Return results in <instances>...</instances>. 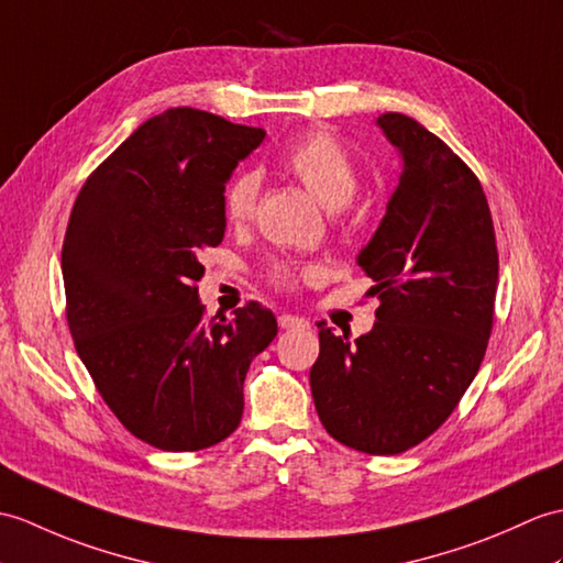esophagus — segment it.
Instances as JSON below:
<instances>
[{"label":"esophagus","mask_w":563,"mask_h":563,"mask_svg":"<svg viewBox=\"0 0 563 563\" xmlns=\"http://www.w3.org/2000/svg\"><path fill=\"white\" fill-rule=\"evenodd\" d=\"M278 325L283 331H290V329H309V321L302 317H292V313H280L278 317Z\"/></svg>","instance_id":"1"}]
</instances>
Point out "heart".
<instances>
[{
    "label": "heart",
    "instance_id": "heart-1",
    "mask_svg": "<svg viewBox=\"0 0 563 563\" xmlns=\"http://www.w3.org/2000/svg\"><path fill=\"white\" fill-rule=\"evenodd\" d=\"M283 165L297 177L307 191L329 211H341L360 189V173L350 153L331 134L311 132L285 148ZM261 191V175L246 167L230 179L222 194V213L230 225H246L256 213ZM299 273H313V268L297 271L290 264H273L268 276L280 287H290Z\"/></svg>",
    "mask_w": 563,
    "mask_h": 563
}]
</instances>
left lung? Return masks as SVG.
Masks as SVG:
<instances>
[{
    "label": "left lung",
    "mask_w": 563,
    "mask_h": 563,
    "mask_svg": "<svg viewBox=\"0 0 563 563\" xmlns=\"http://www.w3.org/2000/svg\"><path fill=\"white\" fill-rule=\"evenodd\" d=\"M376 126L400 155L398 189L357 256L378 297L369 333L319 323L311 396L325 431L396 455L446 422L485 357L499 254L487 196L446 143L400 112Z\"/></svg>",
    "instance_id": "left-lung-1"
}]
</instances>
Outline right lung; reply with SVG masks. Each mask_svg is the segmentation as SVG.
Listing matches in <instances>:
<instances>
[{
  "label": "right lung",
  "mask_w": 563,
  "mask_h": 563,
  "mask_svg": "<svg viewBox=\"0 0 563 563\" xmlns=\"http://www.w3.org/2000/svg\"><path fill=\"white\" fill-rule=\"evenodd\" d=\"M264 129L194 108L151 117L78 191L62 246L67 321L98 394L161 451L240 427L252 360L278 333L256 302L206 319L199 254L225 238L222 194Z\"/></svg>",
  "instance_id": "right-lung-1"
}]
</instances>
